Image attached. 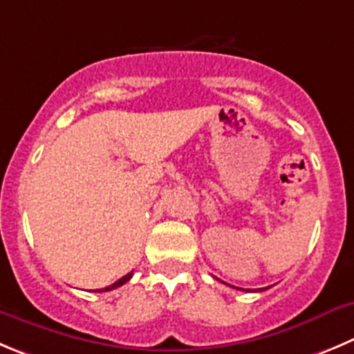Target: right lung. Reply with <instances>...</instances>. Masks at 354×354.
I'll use <instances>...</instances> for the list:
<instances>
[{
  "label": "right lung",
  "mask_w": 354,
  "mask_h": 354,
  "mask_svg": "<svg viewBox=\"0 0 354 354\" xmlns=\"http://www.w3.org/2000/svg\"><path fill=\"white\" fill-rule=\"evenodd\" d=\"M132 277V272H129V274H125L124 277H120V279H118V281H115L113 285H110V286H106V288H101V290H95V292H110V290H115V288H118V286H122V285H125V283L129 281V279H131Z\"/></svg>",
  "instance_id": "obj_1"
}]
</instances>
